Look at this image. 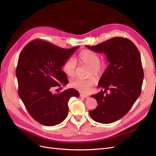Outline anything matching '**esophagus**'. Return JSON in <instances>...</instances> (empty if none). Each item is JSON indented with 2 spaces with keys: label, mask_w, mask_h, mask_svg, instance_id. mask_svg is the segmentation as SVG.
<instances>
[{
  "label": "esophagus",
  "mask_w": 156,
  "mask_h": 156,
  "mask_svg": "<svg viewBox=\"0 0 156 156\" xmlns=\"http://www.w3.org/2000/svg\"><path fill=\"white\" fill-rule=\"evenodd\" d=\"M80 97H82L83 98H89V96L84 94H80Z\"/></svg>",
  "instance_id": "obj_1"
}]
</instances>
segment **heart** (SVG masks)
<instances>
[{"mask_svg": "<svg viewBox=\"0 0 156 156\" xmlns=\"http://www.w3.org/2000/svg\"><path fill=\"white\" fill-rule=\"evenodd\" d=\"M76 61L81 64L89 66L88 74L92 75L94 74L99 75L105 69V64L99 60V56L96 53L89 50H83L81 51L76 58ZM62 69L64 73L69 77L73 78L76 74V63L73 58L67 59L64 62ZM97 83V78L90 76L87 79L76 78L71 82V87L82 93H88L92 86Z\"/></svg>", "mask_w": 156, "mask_h": 156, "instance_id": "obj_1", "label": "heart"}]
</instances>
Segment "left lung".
Segmentation results:
<instances>
[{
  "label": "left lung",
  "mask_w": 156,
  "mask_h": 156,
  "mask_svg": "<svg viewBox=\"0 0 156 156\" xmlns=\"http://www.w3.org/2000/svg\"><path fill=\"white\" fill-rule=\"evenodd\" d=\"M86 46L95 52H104L110 63L98 83L105 90L91 96L98 106L89 115L98 122H114L127 113L141 94L144 73L140 51L131 41L120 37ZM108 90L110 93L105 94Z\"/></svg>",
  "instance_id": "left-lung-1"
}]
</instances>
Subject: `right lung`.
Returning <instances> with one entry per match:
<instances>
[{"instance_id": "add662e5", "label": "right lung", "mask_w": 156, "mask_h": 156, "mask_svg": "<svg viewBox=\"0 0 156 156\" xmlns=\"http://www.w3.org/2000/svg\"><path fill=\"white\" fill-rule=\"evenodd\" d=\"M78 48H62L36 39L20 53L16 71L18 95L31 117L39 123L46 126L61 123L68 114L69 99L79 96L73 89L51 92L53 88L68 83L62 67Z\"/></svg>"}]
</instances>
